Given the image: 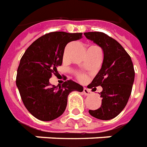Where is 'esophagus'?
Segmentation results:
<instances>
[{
    "label": "esophagus",
    "instance_id": "1",
    "mask_svg": "<svg viewBox=\"0 0 147 147\" xmlns=\"http://www.w3.org/2000/svg\"><path fill=\"white\" fill-rule=\"evenodd\" d=\"M83 92H84V94L85 95V96H88L90 94V91L88 88H84V89H83Z\"/></svg>",
    "mask_w": 147,
    "mask_h": 147
}]
</instances>
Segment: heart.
Masks as SVG:
<instances>
[{"label":"heart","mask_w":147,"mask_h":147,"mask_svg":"<svg viewBox=\"0 0 147 147\" xmlns=\"http://www.w3.org/2000/svg\"><path fill=\"white\" fill-rule=\"evenodd\" d=\"M77 77H78V80L81 81H85L87 80V78H88L87 75L84 74H78L77 75Z\"/></svg>","instance_id":"obj_1"}]
</instances>
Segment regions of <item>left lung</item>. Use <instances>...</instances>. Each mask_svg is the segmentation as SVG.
<instances>
[{
	"mask_svg": "<svg viewBox=\"0 0 147 147\" xmlns=\"http://www.w3.org/2000/svg\"><path fill=\"white\" fill-rule=\"evenodd\" d=\"M84 34L100 46L104 53L101 69L88 85V88L93 90L98 86L102 88L99 93L101 107L88 112L96 118L110 120L117 116L128 103L135 78L133 63L125 49L107 34L102 32H88Z\"/></svg>",
	"mask_w": 147,
	"mask_h": 147,
	"instance_id": "1",
	"label": "left lung"
}]
</instances>
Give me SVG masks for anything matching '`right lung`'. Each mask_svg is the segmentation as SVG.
I'll list each match as a JSON object with an SVG mask.
<instances>
[{"label":"right lung","mask_w":147,"mask_h":147,"mask_svg":"<svg viewBox=\"0 0 147 147\" xmlns=\"http://www.w3.org/2000/svg\"><path fill=\"white\" fill-rule=\"evenodd\" d=\"M81 38V33L51 32L32 43L21 58L16 85L26 108L38 120L49 121L61 116L69 93L83 91V87L72 80L59 88L49 83L58 66L62 65L66 45Z\"/></svg>","instance_id":"right-lung-1"}]
</instances>
